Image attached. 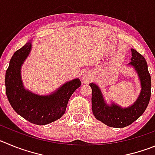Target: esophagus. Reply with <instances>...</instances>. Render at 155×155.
<instances>
[{"instance_id": "esophagus-1", "label": "esophagus", "mask_w": 155, "mask_h": 155, "mask_svg": "<svg viewBox=\"0 0 155 155\" xmlns=\"http://www.w3.org/2000/svg\"><path fill=\"white\" fill-rule=\"evenodd\" d=\"M92 79H93V76H92V75L90 73H89V72L85 73L84 74H83V76H82V81H83L84 83H89V82H91L92 81Z\"/></svg>"}]
</instances>
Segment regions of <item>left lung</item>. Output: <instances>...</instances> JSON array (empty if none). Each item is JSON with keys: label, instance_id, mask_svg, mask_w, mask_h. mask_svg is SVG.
Masks as SVG:
<instances>
[{"label": "left lung", "instance_id": "8db88e82", "mask_svg": "<svg viewBox=\"0 0 155 155\" xmlns=\"http://www.w3.org/2000/svg\"><path fill=\"white\" fill-rule=\"evenodd\" d=\"M131 62L139 76L141 91L139 97L131 106L122 108L115 104L108 105L104 101L102 92L97 86L90 83L92 88V112L95 118L109 127L124 128L136 121L145 111L151 98V79L145 59L135 50H131Z\"/></svg>", "mask_w": 155, "mask_h": 155}]
</instances>
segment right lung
<instances>
[{"label": "right lung", "mask_w": 155, "mask_h": 155, "mask_svg": "<svg viewBox=\"0 0 155 155\" xmlns=\"http://www.w3.org/2000/svg\"><path fill=\"white\" fill-rule=\"evenodd\" d=\"M31 50V43H27L14 53L6 71V94L10 104L18 115L38 125L50 124L59 119L66 112L68 101L81 86L79 79L63 84L54 93L42 96L26 90L21 76V67Z\"/></svg>", "instance_id": "add662e5"}]
</instances>
